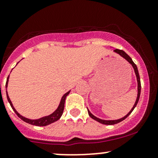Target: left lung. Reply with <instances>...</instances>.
Segmentation results:
<instances>
[{
	"label": "left lung",
	"instance_id": "8db88e82",
	"mask_svg": "<svg viewBox=\"0 0 158 158\" xmlns=\"http://www.w3.org/2000/svg\"><path fill=\"white\" fill-rule=\"evenodd\" d=\"M114 52H117V53H118L119 55L122 56L123 58H125V60H127V61L130 64H131V66H133L134 68V70H135V75H136V77H137V81H138V96H137V99H136V102H135V105H134L133 108H132L131 110L128 113V114H126V115L125 116V117H123L122 118H120V119H117V120H102V119H100L98 118L95 117V116H94L93 114H92V113L90 112V111L88 110V113H89V115L90 116L91 118H92V119H94V120L97 121V122H98L99 123L101 124H103V125H114V124H118L119 123V122H121L122 121L125 120V118H126L129 115V114H131V113L132 112V111H133L134 109H135V107H136L137 104H138V100H139V98H140V94H141V81H140V76H139V73H138V68H137V66L135 65V63H134L133 61H132L131 58L130 56L128 55V54L126 53V52H125V51L122 50V49H115L114 50Z\"/></svg>",
	"mask_w": 158,
	"mask_h": 158
}]
</instances>
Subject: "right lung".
Returning <instances> with one entry per match:
<instances>
[{"mask_svg": "<svg viewBox=\"0 0 158 158\" xmlns=\"http://www.w3.org/2000/svg\"><path fill=\"white\" fill-rule=\"evenodd\" d=\"M8 79H9V76L7 77V82H6V89H7V87ZM6 92H7V100H8L9 103H10L11 108H12L13 110L14 111V112L17 114V115L18 116L20 119H22L23 122H27V123L30 124V125H36V126H47V125H49V124H52V123H53V122H56L57 120H59V119L60 118V117H61L62 114H63V110H64L65 100H66V96L69 95L70 91H69L68 92H66V94H64V95L62 97L61 101H60V105H59L58 108H57V109L53 113H52V114H49V115H48V116H45V117H43V118H39V119H36V120L28 119V118H24L23 116L20 115V114H19L17 111H16V109H14V106H13L12 102H11L10 98H9L8 95H7V91H6Z\"/></svg>", "mask_w": 158, "mask_h": 158, "instance_id": "obj_1", "label": "right lung"}]
</instances>
